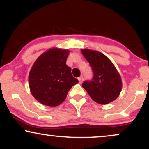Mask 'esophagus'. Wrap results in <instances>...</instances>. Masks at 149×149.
<instances>
[{"instance_id":"esophagus-1","label":"esophagus","mask_w":149,"mask_h":149,"mask_svg":"<svg viewBox=\"0 0 149 149\" xmlns=\"http://www.w3.org/2000/svg\"><path fill=\"white\" fill-rule=\"evenodd\" d=\"M78 80H79V83H82L83 81V77H79V78H78Z\"/></svg>"}]
</instances>
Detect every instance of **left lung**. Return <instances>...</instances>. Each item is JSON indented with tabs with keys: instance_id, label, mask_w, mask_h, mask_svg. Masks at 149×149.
<instances>
[{
	"instance_id": "obj_1",
	"label": "left lung",
	"mask_w": 149,
	"mask_h": 149,
	"mask_svg": "<svg viewBox=\"0 0 149 149\" xmlns=\"http://www.w3.org/2000/svg\"><path fill=\"white\" fill-rule=\"evenodd\" d=\"M81 53L92 68L93 78L82 86L91 98L100 104H107L119 97L122 80L113 63L101 52L82 49Z\"/></svg>"
}]
</instances>
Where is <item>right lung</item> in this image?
<instances>
[{
    "label": "right lung",
    "instance_id": "add662e5",
    "mask_svg": "<svg viewBox=\"0 0 149 149\" xmlns=\"http://www.w3.org/2000/svg\"><path fill=\"white\" fill-rule=\"evenodd\" d=\"M70 51L51 48L34 62L28 77L32 95L48 107H57L66 99L73 85L79 83L66 64Z\"/></svg>",
    "mask_w": 149,
    "mask_h": 149
}]
</instances>
